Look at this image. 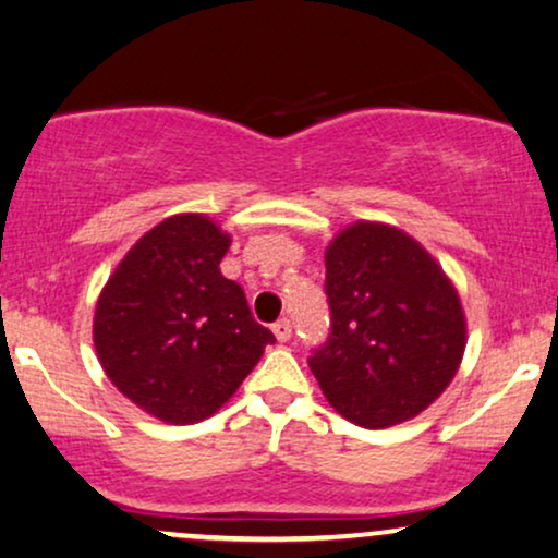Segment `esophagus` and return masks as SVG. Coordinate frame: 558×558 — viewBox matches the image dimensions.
<instances>
[{
  "mask_svg": "<svg viewBox=\"0 0 558 558\" xmlns=\"http://www.w3.org/2000/svg\"><path fill=\"white\" fill-rule=\"evenodd\" d=\"M272 335L278 337V342H288V340H291V335H293L291 322H288V319L275 322V324H272Z\"/></svg>",
  "mask_w": 558,
  "mask_h": 558,
  "instance_id": "34e87169",
  "label": "esophagus"
}]
</instances>
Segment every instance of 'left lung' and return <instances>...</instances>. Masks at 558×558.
I'll use <instances>...</instances> for the list:
<instances>
[{
	"instance_id": "obj_1",
	"label": "left lung",
	"mask_w": 558,
	"mask_h": 558,
	"mask_svg": "<svg viewBox=\"0 0 558 558\" xmlns=\"http://www.w3.org/2000/svg\"><path fill=\"white\" fill-rule=\"evenodd\" d=\"M329 337L308 368L361 427H391L437 399L466 348L456 288L404 231L361 221L324 255Z\"/></svg>"
}]
</instances>
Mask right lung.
I'll return each instance as SVG.
<instances>
[{
    "label": "right lung",
    "instance_id": "right-lung-1",
    "mask_svg": "<svg viewBox=\"0 0 558 558\" xmlns=\"http://www.w3.org/2000/svg\"><path fill=\"white\" fill-rule=\"evenodd\" d=\"M229 244L206 216L167 218L133 244L97 301L105 373L161 422L210 417L275 342L242 286L218 270Z\"/></svg>",
    "mask_w": 558,
    "mask_h": 558
}]
</instances>
